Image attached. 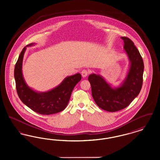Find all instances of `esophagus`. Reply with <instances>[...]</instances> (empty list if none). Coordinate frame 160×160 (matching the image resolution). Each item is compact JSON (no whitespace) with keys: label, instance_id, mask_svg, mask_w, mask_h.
Wrapping results in <instances>:
<instances>
[{"label":"esophagus","instance_id":"34e87169","mask_svg":"<svg viewBox=\"0 0 160 160\" xmlns=\"http://www.w3.org/2000/svg\"><path fill=\"white\" fill-rule=\"evenodd\" d=\"M82 76L83 77H86L88 75V74H89V71L87 70V69H83L82 71Z\"/></svg>","mask_w":160,"mask_h":160}]
</instances>
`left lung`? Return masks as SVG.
Masks as SVG:
<instances>
[{
    "label": "left lung",
    "instance_id": "1",
    "mask_svg": "<svg viewBox=\"0 0 160 160\" xmlns=\"http://www.w3.org/2000/svg\"><path fill=\"white\" fill-rule=\"evenodd\" d=\"M121 39L131 63L128 75L122 86L113 89L100 76L92 74L88 77L95 103L101 108L110 112H117L128 106L139 94L143 84V59L129 38L123 37Z\"/></svg>",
    "mask_w": 160,
    "mask_h": 160
}]
</instances>
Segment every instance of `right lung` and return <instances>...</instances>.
Instances as JSON below:
<instances>
[{"instance_id": "add662e5", "label": "right lung", "mask_w": 160, "mask_h": 160, "mask_svg": "<svg viewBox=\"0 0 160 160\" xmlns=\"http://www.w3.org/2000/svg\"><path fill=\"white\" fill-rule=\"evenodd\" d=\"M28 44L27 47L33 45ZM26 47L23 48L14 68L16 90L23 103L39 114H54L63 110L67 106L72 90L82 79L78 73L67 77L62 83L50 91L38 93L29 88L25 83L22 74L23 56Z\"/></svg>"}]
</instances>
